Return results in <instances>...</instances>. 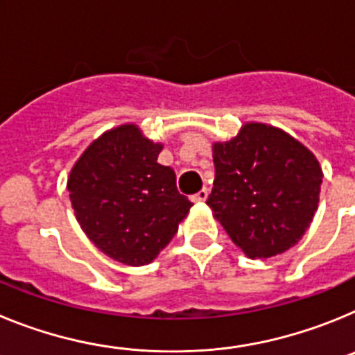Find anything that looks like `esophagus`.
<instances>
[{
    "label": "esophagus",
    "instance_id": "34e87169",
    "mask_svg": "<svg viewBox=\"0 0 355 355\" xmlns=\"http://www.w3.org/2000/svg\"><path fill=\"white\" fill-rule=\"evenodd\" d=\"M208 188H202L200 192H197L196 196H192V200L193 202H205L206 199H208Z\"/></svg>",
    "mask_w": 355,
    "mask_h": 355
}]
</instances>
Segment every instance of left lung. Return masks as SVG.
<instances>
[{
    "label": "left lung",
    "mask_w": 355,
    "mask_h": 355,
    "mask_svg": "<svg viewBox=\"0 0 355 355\" xmlns=\"http://www.w3.org/2000/svg\"><path fill=\"white\" fill-rule=\"evenodd\" d=\"M213 163L206 205L249 258L283 254L304 236L324 178L304 144L279 128L247 122L234 139L213 144Z\"/></svg>",
    "instance_id": "8db88e82"
}]
</instances>
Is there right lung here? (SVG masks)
I'll list each match as a JSON object with an SVG mask.
<instances>
[{
    "instance_id": "obj_1",
    "label": "right lung",
    "mask_w": 355,
    "mask_h": 355,
    "mask_svg": "<svg viewBox=\"0 0 355 355\" xmlns=\"http://www.w3.org/2000/svg\"><path fill=\"white\" fill-rule=\"evenodd\" d=\"M162 149L137 124H122L94 140L69 174V197L83 233L124 265L153 261L192 208L178 192L175 172L158 163Z\"/></svg>"
}]
</instances>
